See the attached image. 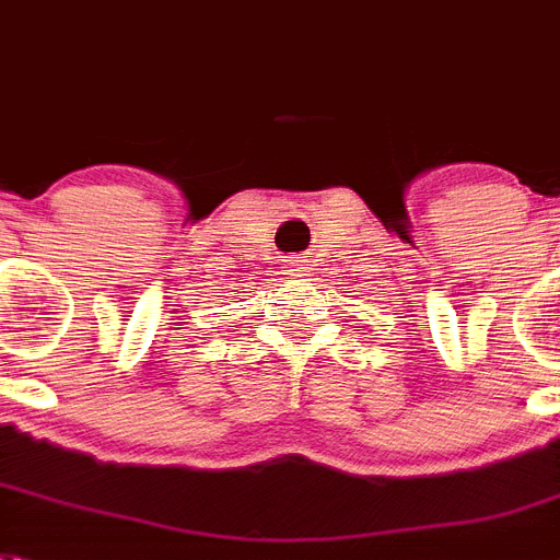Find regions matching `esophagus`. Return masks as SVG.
<instances>
[{
	"instance_id": "obj_1",
	"label": "esophagus",
	"mask_w": 560,
	"mask_h": 560,
	"mask_svg": "<svg viewBox=\"0 0 560 560\" xmlns=\"http://www.w3.org/2000/svg\"><path fill=\"white\" fill-rule=\"evenodd\" d=\"M288 276H304V265L299 261V258H293L288 265Z\"/></svg>"
}]
</instances>
